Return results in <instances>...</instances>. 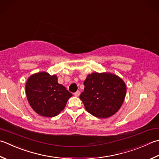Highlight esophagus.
<instances>
[{"instance_id":"obj_1","label":"esophagus","mask_w":159,"mask_h":159,"mask_svg":"<svg viewBox=\"0 0 159 159\" xmlns=\"http://www.w3.org/2000/svg\"><path fill=\"white\" fill-rule=\"evenodd\" d=\"M74 95L75 96H79L80 95V92H79V91L76 92L74 94Z\"/></svg>"}]
</instances>
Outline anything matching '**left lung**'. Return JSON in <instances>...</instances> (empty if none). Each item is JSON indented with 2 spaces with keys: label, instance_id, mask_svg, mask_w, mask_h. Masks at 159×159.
Wrapping results in <instances>:
<instances>
[{
  "label": "left lung",
  "instance_id": "1",
  "mask_svg": "<svg viewBox=\"0 0 159 159\" xmlns=\"http://www.w3.org/2000/svg\"><path fill=\"white\" fill-rule=\"evenodd\" d=\"M84 85L80 100L89 114L100 119L108 118L117 112L125 97V83L113 74H89Z\"/></svg>",
  "mask_w": 159,
  "mask_h": 159
}]
</instances>
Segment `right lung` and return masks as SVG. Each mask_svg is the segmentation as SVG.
Returning a JSON list of instances; mask_svg holds the SVG:
<instances>
[{"mask_svg": "<svg viewBox=\"0 0 159 159\" xmlns=\"http://www.w3.org/2000/svg\"><path fill=\"white\" fill-rule=\"evenodd\" d=\"M28 102L40 116L54 117L63 110L72 94L58 83L57 76L47 72L34 74L25 86Z\"/></svg>", "mask_w": 159, "mask_h": 159, "instance_id": "obj_1", "label": "right lung"}]
</instances>
